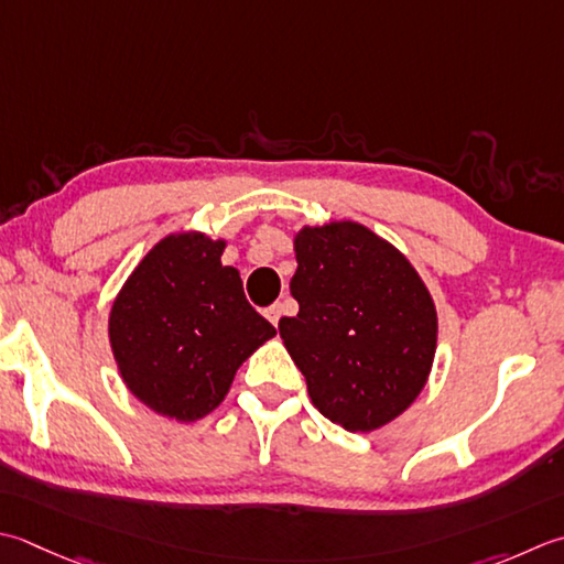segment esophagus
Segmentation results:
<instances>
[{
    "label": "esophagus",
    "instance_id": "esophagus-1",
    "mask_svg": "<svg viewBox=\"0 0 564 564\" xmlns=\"http://www.w3.org/2000/svg\"><path fill=\"white\" fill-rule=\"evenodd\" d=\"M281 313H283V307H281V303H275V305H271V307H267V311H263V315H267V319H269V323H271L273 327H279V319H281Z\"/></svg>",
    "mask_w": 564,
    "mask_h": 564
}]
</instances>
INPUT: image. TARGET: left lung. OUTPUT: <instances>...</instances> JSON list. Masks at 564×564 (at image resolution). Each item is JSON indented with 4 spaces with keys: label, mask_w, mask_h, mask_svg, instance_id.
I'll return each mask as SVG.
<instances>
[{
    "label": "left lung",
    "mask_w": 564,
    "mask_h": 564,
    "mask_svg": "<svg viewBox=\"0 0 564 564\" xmlns=\"http://www.w3.org/2000/svg\"><path fill=\"white\" fill-rule=\"evenodd\" d=\"M291 293L279 333L319 413L349 433L395 421L425 389L437 349L427 285L391 241L355 219L295 231Z\"/></svg>",
    "instance_id": "left-lung-1"
}]
</instances>
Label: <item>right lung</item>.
<instances>
[{"label":"right lung","instance_id":"add662e5","mask_svg":"<svg viewBox=\"0 0 564 564\" xmlns=\"http://www.w3.org/2000/svg\"><path fill=\"white\" fill-rule=\"evenodd\" d=\"M227 239L173 231L143 257L109 311V347L129 393L195 423L225 401L237 369L275 327L247 303Z\"/></svg>","mask_w":564,"mask_h":564}]
</instances>
